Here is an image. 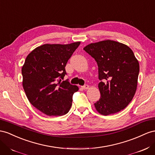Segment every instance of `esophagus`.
I'll return each mask as SVG.
<instances>
[{"instance_id": "34e87169", "label": "esophagus", "mask_w": 155, "mask_h": 155, "mask_svg": "<svg viewBox=\"0 0 155 155\" xmlns=\"http://www.w3.org/2000/svg\"><path fill=\"white\" fill-rule=\"evenodd\" d=\"M89 86L88 85H83V86H81V88L83 89H84V90H85V89H89Z\"/></svg>"}]
</instances>
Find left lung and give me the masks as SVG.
I'll list each match as a JSON object with an SVG mask.
<instances>
[{
  "label": "left lung",
  "mask_w": 155,
  "mask_h": 155,
  "mask_svg": "<svg viewBox=\"0 0 155 155\" xmlns=\"http://www.w3.org/2000/svg\"><path fill=\"white\" fill-rule=\"evenodd\" d=\"M98 66L100 98L94 104L103 115L119 112L132 101L137 89L139 62L127 45L106 40L83 48Z\"/></svg>",
  "instance_id": "1"
}]
</instances>
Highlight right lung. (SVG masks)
I'll return each instance as SVG.
<instances>
[{"mask_svg":"<svg viewBox=\"0 0 155 155\" xmlns=\"http://www.w3.org/2000/svg\"><path fill=\"white\" fill-rule=\"evenodd\" d=\"M80 43L45 44L26 58L21 69L23 89L32 105L45 115H63L72 106V96L79 88L61 79L66 74V63Z\"/></svg>","mask_w":155,"mask_h":155,"instance_id":"right-lung-1","label":"right lung"}]
</instances>
